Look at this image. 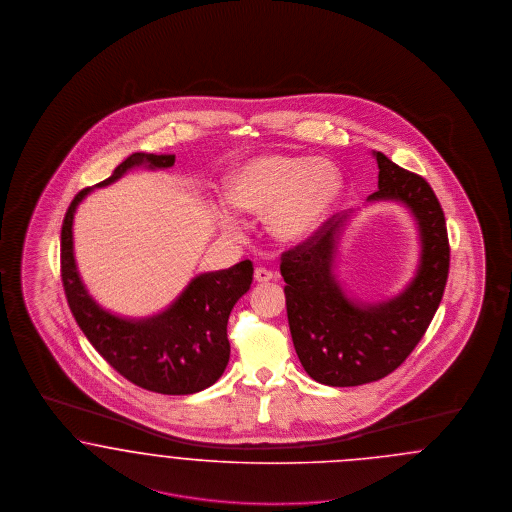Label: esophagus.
Segmentation results:
<instances>
[{"instance_id": "1", "label": "esophagus", "mask_w": 512, "mask_h": 512, "mask_svg": "<svg viewBox=\"0 0 512 512\" xmlns=\"http://www.w3.org/2000/svg\"><path fill=\"white\" fill-rule=\"evenodd\" d=\"M273 279V273L266 269V267H256L254 271V281L256 283H269Z\"/></svg>"}]
</instances>
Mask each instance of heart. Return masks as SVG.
<instances>
[{"label":"heart","instance_id":"obj_1","mask_svg":"<svg viewBox=\"0 0 512 512\" xmlns=\"http://www.w3.org/2000/svg\"><path fill=\"white\" fill-rule=\"evenodd\" d=\"M344 178L333 160L323 156H254L239 164L225 181L231 206L266 218L267 231L281 243H302L327 222L342 197ZM216 218L229 235L241 233V222L225 204Z\"/></svg>","mask_w":512,"mask_h":512}]
</instances>
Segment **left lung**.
Masks as SVG:
<instances>
[{"label": "left lung", "instance_id": "1", "mask_svg": "<svg viewBox=\"0 0 512 512\" xmlns=\"http://www.w3.org/2000/svg\"><path fill=\"white\" fill-rule=\"evenodd\" d=\"M373 155L378 191L367 202H400L419 229L421 260L409 285L373 304L344 292L334 262L352 212L336 214L281 258L294 350L306 373L327 386H359L396 371L426 333L449 273L444 210L432 187L388 156Z\"/></svg>", "mask_w": 512, "mask_h": 512}]
</instances>
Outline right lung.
Here are the masks:
<instances>
[{
  "instance_id": "1",
  "label": "right lung",
  "mask_w": 512,
  "mask_h": 512,
  "mask_svg": "<svg viewBox=\"0 0 512 512\" xmlns=\"http://www.w3.org/2000/svg\"><path fill=\"white\" fill-rule=\"evenodd\" d=\"M174 162L176 155L134 153L95 187H107L139 166L166 170ZM91 191L82 189L70 202L61 229V277L78 327L114 371L145 390L185 396L212 386L229 361L227 321L250 289L252 262L200 273L164 312L151 317L128 319L107 312L89 296L74 260V214Z\"/></svg>"
}]
</instances>
